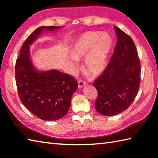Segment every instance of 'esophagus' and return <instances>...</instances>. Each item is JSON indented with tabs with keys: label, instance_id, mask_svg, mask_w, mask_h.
I'll list each match as a JSON object with an SVG mask.
<instances>
[{
	"label": "esophagus",
	"instance_id": "1",
	"mask_svg": "<svg viewBox=\"0 0 158 158\" xmlns=\"http://www.w3.org/2000/svg\"><path fill=\"white\" fill-rule=\"evenodd\" d=\"M86 84L85 81H83V80H79L78 81V85H79V88H82V87L84 86Z\"/></svg>",
	"mask_w": 158,
	"mask_h": 158
}]
</instances>
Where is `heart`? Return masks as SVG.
<instances>
[{
	"label": "heart",
	"instance_id": "b5f03b06",
	"mask_svg": "<svg viewBox=\"0 0 158 158\" xmlns=\"http://www.w3.org/2000/svg\"><path fill=\"white\" fill-rule=\"evenodd\" d=\"M113 39L107 33L88 31L80 36L71 49L72 61L84 58V70L90 75L96 76L105 70Z\"/></svg>",
	"mask_w": 158,
	"mask_h": 158
}]
</instances>
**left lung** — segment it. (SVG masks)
<instances>
[{
  "mask_svg": "<svg viewBox=\"0 0 158 158\" xmlns=\"http://www.w3.org/2000/svg\"><path fill=\"white\" fill-rule=\"evenodd\" d=\"M117 38L115 48L104 72L93 83L98 91L97 111L113 116L126 110L138 94L140 64L136 48L129 35L114 26Z\"/></svg>",
  "mask_w": 158,
  "mask_h": 158,
  "instance_id": "left-lung-1",
  "label": "left lung"
}]
</instances>
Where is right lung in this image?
<instances>
[{
	"label": "right lung",
	"mask_w": 158,
	"mask_h": 158,
	"mask_svg": "<svg viewBox=\"0 0 158 158\" xmlns=\"http://www.w3.org/2000/svg\"><path fill=\"white\" fill-rule=\"evenodd\" d=\"M62 26H41L33 32L22 47L15 62V81L23 105L38 118L58 120L69 111L71 97L78 88L73 76L57 70L40 72L30 60V45L44 30L53 31Z\"/></svg>",
	"instance_id": "1"
}]
</instances>
